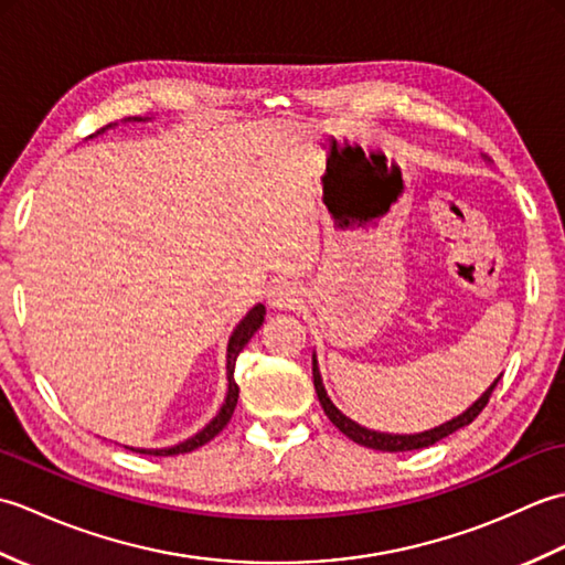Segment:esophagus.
<instances>
[{
    "mask_svg": "<svg viewBox=\"0 0 565 565\" xmlns=\"http://www.w3.org/2000/svg\"><path fill=\"white\" fill-rule=\"evenodd\" d=\"M267 298H269V306L279 308V310H289V308H296L298 303H301V294H298V289L291 281L274 284L267 291Z\"/></svg>",
    "mask_w": 565,
    "mask_h": 565,
    "instance_id": "obj_1",
    "label": "esophagus"
}]
</instances>
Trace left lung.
<instances>
[{"mask_svg":"<svg viewBox=\"0 0 565 565\" xmlns=\"http://www.w3.org/2000/svg\"><path fill=\"white\" fill-rule=\"evenodd\" d=\"M313 383H316V393H318V401L322 405V411H326V415L330 417V423L338 427L342 435L350 437L352 441L362 444V447H369V449H379V451H413V449H425V447H431V444H437L439 439L454 435L456 429H461L466 425H471L473 419L481 415L483 407L488 405L490 401V393H493V388L498 386V381L490 386L481 398H478L468 411L459 417H454L451 423L447 425H439L435 429L429 431H419V435H381V431H371L366 427H359L356 423H352L350 417H344L338 407L332 405V401L328 398L326 388H322V381H320V374H318V364L313 359Z\"/></svg>","mask_w":565,"mask_h":565,"instance_id":"8db88e82","label":"left lung"}]
</instances>
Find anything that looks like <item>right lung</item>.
<instances>
[{
  "mask_svg": "<svg viewBox=\"0 0 565 565\" xmlns=\"http://www.w3.org/2000/svg\"><path fill=\"white\" fill-rule=\"evenodd\" d=\"M264 320V306H255L247 313V318L239 322V326L235 328L233 338H231V344H227V398H225V405L221 407V413L215 415L211 423L203 427L196 437H191L182 444H177V447H170V449H130V451H140V454H150V456H174V454H186V451H194L199 447H203V444L211 441L218 431L231 423V417L235 413V405H237V383L233 379V369H235V359L237 354L243 352V347L249 342L252 334H255L262 326Z\"/></svg>",
  "mask_w": 565,
  "mask_h": 565,
  "instance_id": "obj_1",
  "label": "right lung"
}]
</instances>
